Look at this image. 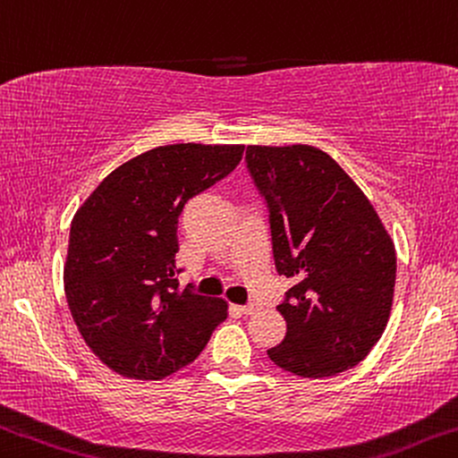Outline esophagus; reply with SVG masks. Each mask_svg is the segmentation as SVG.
<instances>
[{"mask_svg": "<svg viewBox=\"0 0 458 458\" xmlns=\"http://www.w3.org/2000/svg\"><path fill=\"white\" fill-rule=\"evenodd\" d=\"M237 311L243 313V315H253V313L258 311V305H256V302H248V305H239Z\"/></svg>", "mask_w": 458, "mask_h": 458, "instance_id": "1", "label": "esophagus"}]
</instances>
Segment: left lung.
<instances>
[{
  "mask_svg": "<svg viewBox=\"0 0 458 458\" xmlns=\"http://www.w3.org/2000/svg\"><path fill=\"white\" fill-rule=\"evenodd\" d=\"M245 164L268 208L274 264L294 280L276 307L286 335L270 360L307 378L356 367L383 335L395 288V248L377 210L318 147L250 145Z\"/></svg>",
  "mask_w": 458,
  "mask_h": 458,
  "instance_id": "1",
  "label": "left lung"
}]
</instances>
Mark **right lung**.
<instances>
[{
  "label": "right lung",
  "instance_id": "add662e5",
  "mask_svg": "<svg viewBox=\"0 0 458 458\" xmlns=\"http://www.w3.org/2000/svg\"><path fill=\"white\" fill-rule=\"evenodd\" d=\"M242 156L243 145L157 147L116 167L75 213L63 274L67 305L89 350L118 375H172L227 319L223 299L178 283V216Z\"/></svg>",
  "mask_w": 458,
  "mask_h": 458
}]
</instances>
